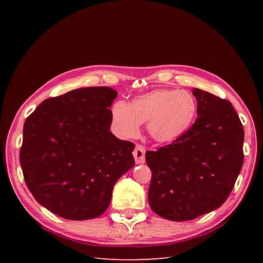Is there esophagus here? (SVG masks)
<instances>
[{"label": "esophagus", "instance_id": "1", "mask_svg": "<svg viewBox=\"0 0 263 263\" xmlns=\"http://www.w3.org/2000/svg\"><path fill=\"white\" fill-rule=\"evenodd\" d=\"M145 154H146V149L145 147H142L140 145H137L136 148L134 150V158H135V162L137 164L145 163Z\"/></svg>", "mask_w": 263, "mask_h": 263}]
</instances>
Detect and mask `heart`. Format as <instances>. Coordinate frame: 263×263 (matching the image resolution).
<instances>
[{
	"instance_id": "1",
	"label": "heart",
	"mask_w": 263,
	"mask_h": 263,
	"mask_svg": "<svg viewBox=\"0 0 263 263\" xmlns=\"http://www.w3.org/2000/svg\"><path fill=\"white\" fill-rule=\"evenodd\" d=\"M196 109V101L190 92L156 89L135 98L129 104L123 101L114 103L110 113L121 136H136L140 124L147 123L151 138L160 144H171L190 129Z\"/></svg>"
}]
</instances>
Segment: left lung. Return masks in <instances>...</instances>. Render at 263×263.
Listing matches in <instances>:
<instances>
[{"mask_svg":"<svg viewBox=\"0 0 263 263\" xmlns=\"http://www.w3.org/2000/svg\"><path fill=\"white\" fill-rule=\"evenodd\" d=\"M197 118L171 145L147 151L151 210L173 221L194 219L222 205L243 163V128L232 103L193 89Z\"/></svg>","mask_w":263,"mask_h":263,"instance_id":"left-lung-1","label":"left lung"}]
</instances>
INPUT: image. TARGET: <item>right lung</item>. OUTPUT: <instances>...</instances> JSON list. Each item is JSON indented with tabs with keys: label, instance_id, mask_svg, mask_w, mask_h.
Here are the masks:
<instances>
[{
	"label": "right lung",
	"instance_id": "add662e5",
	"mask_svg": "<svg viewBox=\"0 0 263 263\" xmlns=\"http://www.w3.org/2000/svg\"><path fill=\"white\" fill-rule=\"evenodd\" d=\"M116 97L107 86L70 91L45 100L24 124V179L35 200L62 218L100 216L135 164V145L109 132Z\"/></svg>",
	"mask_w": 263,
	"mask_h": 263
}]
</instances>
